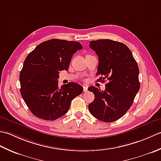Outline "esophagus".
Masks as SVG:
<instances>
[{
	"instance_id": "obj_1",
	"label": "esophagus",
	"mask_w": 161,
	"mask_h": 161,
	"mask_svg": "<svg viewBox=\"0 0 161 161\" xmlns=\"http://www.w3.org/2000/svg\"><path fill=\"white\" fill-rule=\"evenodd\" d=\"M83 91L84 92H87L88 91V87L86 86H83Z\"/></svg>"
}]
</instances>
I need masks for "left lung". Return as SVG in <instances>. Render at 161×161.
Returning <instances> with one entry per match:
<instances>
[{
    "label": "left lung",
    "instance_id": "8db88e82",
    "mask_svg": "<svg viewBox=\"0 0 161 161\" xmlns=\"http://www.w3.org/2000/svg\"><path fill=\"white\" fill-rule=\"evenodd\" d=\"M89 46L98 56L97 81L108 83L104 91L95 86L88 88L95 99L88 104L92 115L102 122H111L127 111L140 89L139 68L129 47L110 39L90 42Z\"/></svg>",
    "mask_w": 161,
    "mask_h": 161
}]
</instances>
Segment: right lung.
Returning <instances> with one entry per match:
<instances>
[{"mask_svg":"<svg viewBox=\"0 0 161 161\" xmlns=\"http://www.w3.org/2000/svg\"><path fill=\"white\" fill-rule=\"evenodd\" d=\"M81 49L79 42L50 39L27 56L19 76L20 94L36 117L45 120L61 117L82 93L81 85L69 82L59 87L57 80L59 71L68 70L73 54Z\"/></svg>","mask_w":161,"mask_h":161,"instance_id":"obj_1","label":"right lung"}]
</instances>
